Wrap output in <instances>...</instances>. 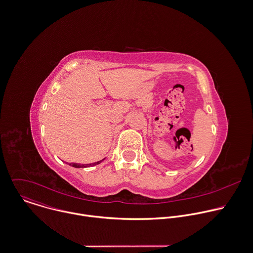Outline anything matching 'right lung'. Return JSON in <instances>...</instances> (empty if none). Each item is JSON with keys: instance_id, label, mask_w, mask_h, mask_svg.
Returning a JSON list of instances; mask_svg holds the SVG:
<instances>
[{"instance_id": "add662e5", "label": "right lung", "mask_w": 253, "mask_h": 253, "mask_svg": "<svg viewBox=\"0 0 253 253\" xmlns=\"http://www.w3.org/2000/svg\"><path fill=\"white\" fill-rule=\"evenodd\" d=\"M102 161H104V159L103 160H101V161H98V162H96V163H93V164H88V165H80V164H70L69 166H72L73 168H76V169H80V168H86V167H93V166H96V165H98V164H100Z\"/></svg>"}]
</instances>
